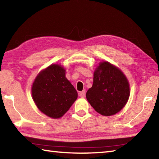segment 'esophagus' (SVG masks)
Masks as SVG:
<instances>
[{"label": "esophagus", "instance_id": "obj_1", "mask_svg": "<svg viewBox=\"0 0 159 159\" xmlns=\"http://www.w3.org/2000/svg\"><path fill=\"white\" fill-rule=\"evenodd\" d=\"M85 94H86L85 90H83L82 92H80L79 93V96H80L81 98H84V97H85Z\"/></svg>", "mask_w": 159, "mask_h": 159}]
</instances>
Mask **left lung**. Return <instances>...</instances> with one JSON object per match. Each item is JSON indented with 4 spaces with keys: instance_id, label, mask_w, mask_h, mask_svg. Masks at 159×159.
Returning <instances> with one entry per match:
<instances>
[{
    "instance_id": "left-lung-1",
    "label": "left lung",
    "mask_w": 159,
    "mask_h": 159,
    "mask_svg": "<svg viewBox=\"0 0 159 159\" xmlns=\"http://www.w3.org/2000/svg\"><path fill=\"white\" fill-rule=\"evenodd\" d=\"M129 94V83L123 71L107 61L100 62L92 88L86 93L91 106L102 116H110L125 107Z\"/></svg>"
}]
</instances>
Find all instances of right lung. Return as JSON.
<instances>
[{
  "instance_id": "obj_1",
  "label": "right lung",
  "mask_w": 159,
  "mask_h": 159,
  "mask_svg": "<svg viewBox=\"0 0 159 159\" xmlns=\"http://www.w3.org/2000/svg\"><path fill=\"white\" fill-rule=\"evenodd\" d=\"M65 69L52 64L38 74L32 85L34 103L42 113L54 119H60L78 98V93L65 77Z\"/></svg>"
}]
</instances>
